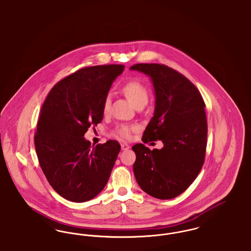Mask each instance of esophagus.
<instances>
[{
  "mask_svg": "<svg viewBox=\"0 0 251 251\" xmlns=\"http://www.w3.org/2000/svg\"><path fill=\"white\" fill-rule=\"evenodd\" d=\"M130 149V146L127 143H121V150L122 151H127Z\"/></svg>",
  "mask_w": 251,
  "mask_h": 251,
  "instance_id": "obj_1",
  "label": "esophagus"
}]
</instances>
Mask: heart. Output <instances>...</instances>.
Listing matches in <instances>:
<instances>
[{
	"mask_svg": "<svg viewBox=\"0 0 251 251\" xmlns=\"http://www.w3.org/2000/svg\"><path fill=\"white\" fill-rule=\"evenodd\" d=\"M122 92L131 103L136 107L140 104H146L149 100V91L145 84L137 80H131L123 84L121 88ZM110 98L106 97L103 100L102 112L104 115L109 113L110 110ZM136 126L128 125V124H120L113 131V134L120 139H130L131 133L136 131Z\"/></svg>",
	"mask_w": 251,
	"mask_h": 251,
	"instance_id": "1",
	"label": "heart"
}]
</instances>
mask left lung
Masks as SVG:
<instances>
[{
	"mask_svg": "<svg viewBox=\"0 0 251 251\" xmlns=\"http://www.w3.org/2000/svg\"><path fill=\"white\" fill-rule=\"evenodd\" d=\"M149 75L155 92V110L142 141L161 140V150L136 144L133 173L150 196L170 200L185 191L198 177L207 145L205 103L198 88L181 73L163 64L130 68Z\"/></svg>",
	"mask_w": 251,
	"mask_h": 251,
	"instance_id": "obj_1",
	"label": "left lung"
}]
</instances>
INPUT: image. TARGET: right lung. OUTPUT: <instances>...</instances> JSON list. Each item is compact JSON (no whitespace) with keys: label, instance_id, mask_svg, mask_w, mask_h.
<instances>
[{"label":"right lung","instance_id":"1","mask_svg":"<svg viewBox=\"0 0 251 251\" xmlns=\"http://www.w3.org/2000/svg\"><path fill=\"white\" fill-rule=\"evenodd\" d=\"M123 70V65L81 69L55 84L41 107L35 133L38 162L50 186L68 201H90L107 183L120 143L91 147L84 135L103 119V100Z\"/></svg>","mask_w":251,"mask_h":251}]
</instances>
